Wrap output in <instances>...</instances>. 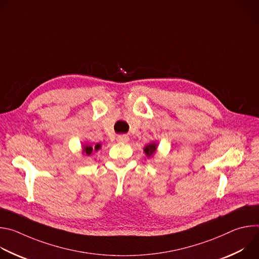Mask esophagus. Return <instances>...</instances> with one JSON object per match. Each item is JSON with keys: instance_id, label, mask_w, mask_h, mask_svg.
<instances>
[{"instance_id": "1", "label": "esophagus", "mask_w": 259, "mask_h": 259, "mask_svg": "<svg viewBox=\"0 0 259 259\" xmlns=\"http://www.w3.org/2000/svg\"><path fill=\"white\" fill-rule=\"evenodd\" d=\"M117 140L119 142H128L129 141V137H128V135H119L117 137Z\"/></svg>"}]
</instances>
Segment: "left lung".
Masks as SVG:
<instances>
[{"mask_svg": "<svg viewBox=\"0 0 259 259\" xmlns=\"http://www.w3.org/2000/svg\"><path fill=\"white\" fill-rule=\"evenodd\" d=\"M157 147H158V144L156 142H153V143H150L147 144L144 149H143V152L145 153V156L147 158H151L155 155L156 151H157Z\"/></svg>", "mask_w": 259, "mask_h": 259, "instance_id": "1", "label": "left lung"}]
</instances>
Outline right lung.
Returning a JSON list of instances; mask_svg holds the SVG:
<instances>
[{
	"mask_svg": "<svg viewBox=\"0 0 259 259\" xmlns=\"http://www.w3.org/2000/svg\"><path fill=\"white\" fill-rule=\"evenodd\" d=\"M100 146L101 145L99 143H97L95 146H91V145L85 144V145H83V154L86 155V156H90L94 152H97L100 149Z\"/></svg>",
	"mask_w": 259,
	"mask_h": 259,
	"instance_id": "1",
	"label": "right lung"
}]
</instances>
